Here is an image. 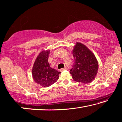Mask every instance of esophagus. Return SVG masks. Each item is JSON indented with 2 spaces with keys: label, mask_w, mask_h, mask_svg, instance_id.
Masks as SVG:
<instances>
[{
  "label": "esophagus",
  "mask_w": 122,
  "mask_h": 122,
  "mask_svg": "<svg viewBox=\"0 0 122 122\" xmlns=\"http://www.w3.org/2000/svg\"><path fill=\"white\" fill-rule=\"evenodd\" d=\"M67 67H65V68H61V69H60V71H64V70H67Z\"/></svg>",
  "instance_id": "34e87169"
}]
</instances>
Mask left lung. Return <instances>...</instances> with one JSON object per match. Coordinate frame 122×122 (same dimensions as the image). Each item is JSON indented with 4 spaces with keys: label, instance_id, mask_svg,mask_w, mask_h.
I'll list each match as a JSON object with an SVG mask.
<instances>
[{
    "label": "left lung",
    "instance_id": "obj_1",
    "mask_svg": "<svg viewBox=\"0 0 122 122\" xmlns=\"http://www.w3.org/2000/svg\"><path fill=\"white\" fill-rule=\"evenodd\" d=\"M74 63L70 73L74 81L89 83L97 73L98 63L93 54L82 44L77 43L73 51Z\"/></svg>",
    "mask_w": 122,
    "mask_h": 122
}]
</instances>
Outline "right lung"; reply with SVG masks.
I'll use <instances>...</instances> for the list:
<instances>
[{"instance_id": "right-lung-1", "label": "right lung", "mask_w": 122, "mask_h": 122, "mask_svg": "<svg viewBox=\"0 0 122 122\" xmlns=\"http://www.w3.org/2000/svg\"><path fill=\"white\" fill-rule=\"evenodd\" d=\"M50 51H43L37 56L32 70L34 81L44 87L54 84L59 79L60 72L51 68L48 63Z\"/></svg>"}]
</instances>
